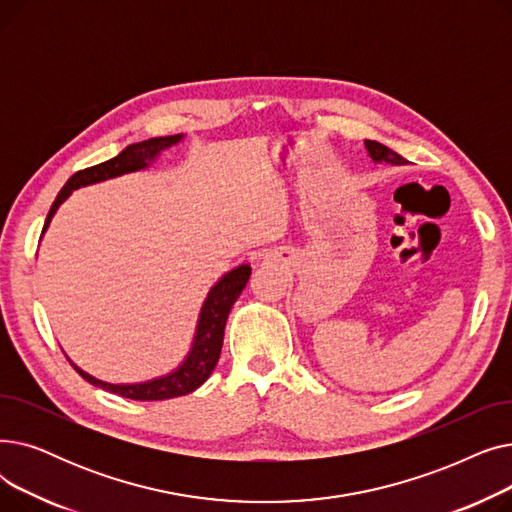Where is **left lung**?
<instances>
[{"label":"left lung","mask_w":512,"mask_h":512,"mask_svg":"<svg viewBox=\"0 0 512 512\" xmlns=\"http://www.w3.org/2000/svg\"><path fill=\"white\" fill-rule=\"evenodd\" d=\"M365 147H367V151H369V155H371L373 161H386V164H394V166L407 164L405 157L398 155L396 151H392L390 147H386V145H382V143L365 141Z\"/></svg>","instance_id":"8db88e82"}]
</instances>
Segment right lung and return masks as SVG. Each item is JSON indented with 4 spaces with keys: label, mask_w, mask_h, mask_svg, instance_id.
Wrapping results in <instances>:
<instances>
[{
    "label": "right lung",
    "mask_w": 512,
    "mask_h": 512,
    "mask_svg": "<svg viewBox=\"0 0 512 512\" xmlns=\"http://www.w3.org/2000/svg\"><path fill=\"white\" fill-rule=\"evenodd\" d=\"M182 137L180 134H170V137H155L143 143H134L128 145L120 155L103 161V164L78 170L66 184L62 191L58 193L56 201H53L47 220L43 226V232L47 230L53 213L58 211V207L70 197V193L74 188L87 186L93 182H101L107 178H114L126 172H134L141 170L147 166V161L153 159L159 151H164L172 145H176ZM251 276V267L249 265H240L236 270L228 272L218 284H215L207 299L203 303L201 315H199V326H197V336L193 342V351L191 355L186 357V361L166 378H157L145 384H128V386H116V384H107L101 380H95L93 375L85 373L83 369H78L74 363H70L83 378L93 384L99 386L107 392L118 394L122 398H130V400H166V398H176V396H184L191 394L193 390H197L213 371V367L218 365L220 353H222V344H224V328H226V319L228 313L234 305V301L240 297L242 288L247 286Z\"/></svg>",
    "instance_id": "obj_1"
}]
</instances>
